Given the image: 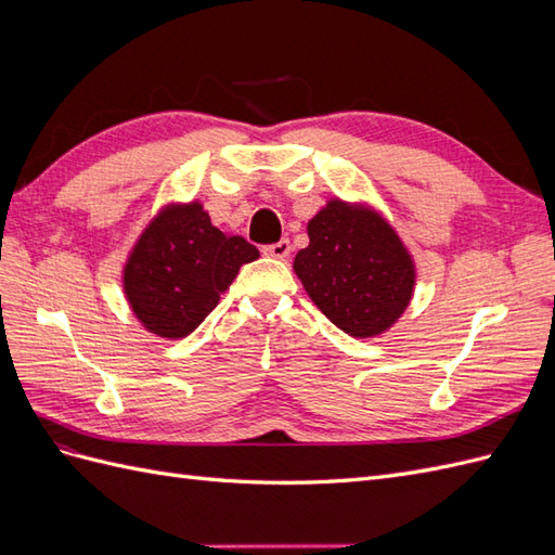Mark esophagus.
Here are the masks:
<instances>
[{"instance_id": "esophagus-1", "label": "esophagus", "mask_w": 555, "mask_h": 555, "mask_svg": "<svg viewBox=\"0 0 555 555\" xmlns=\"http://www.w3.org/2000/svg\"><path fill=\"white\" fill-rule=\"evenodd\" d=\"M289 249H292V243L287 238H282L273 245H266L263 247V255L266 257H273V259H287L289 257Z\"/></svg>"}]
</instances>
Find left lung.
Segmentation results:
<instances>
[{
    "label": "left lung",
    "instance_id": "8db88e82",
    "mask_svg": "<svg viewBox=\"0 0 555 555\" xmlns=\"http://www.w3.org/2000/svg\"><path fill=\"white\" fill-rule=\"evenodd\" d=\"M310 245L294 259L312 304L354 338L391 328L410 306L414 261L384 217L335 198L308 222Z\"/></svg>",
    "mask_w": 555,
    "mask_h": 555
}]
</instances>
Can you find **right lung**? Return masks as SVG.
<instances>
[{
    "label": "right lung",
    "instance_id": "1",
    "mask_svg": "<svg viewBox=\"0 0 555 555\" xmlns=\"http://www.w3.org/2000/svg\"><path fill=\"white\" fill-rule=\"evenodd\" d=\"M259 249L212 227L204 206H166L125 263L122 284L139 322L159 338H184L220 304Z\"/></svg>",
    "mask_w": 555,
    "mask_h": 555
}]
</instances>
